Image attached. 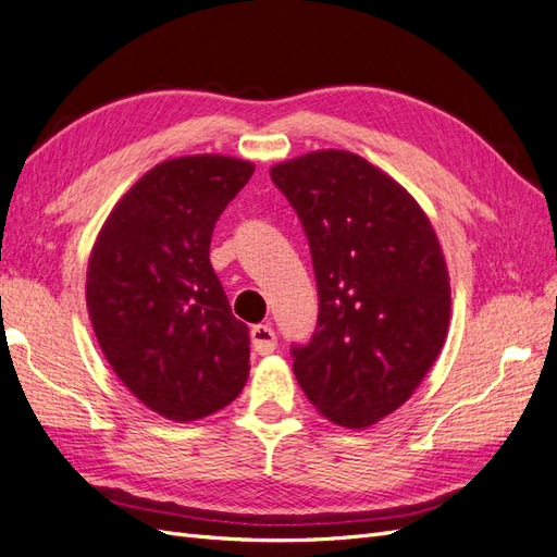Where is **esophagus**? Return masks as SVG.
Listing matches in <instances>:
<instances>
[{"label":"esophagus","mask_w":557,"mask_h":557,"mask_svg":"<svg viewBox=\"0 0 557 557\" xmlns=\"http://www.w3.org/2000/svg\"><path fill=\"white\" fill-rule=\"evenodd\" d=\"M251 346L259 355H270L277 348V334L270 324H253L251 326Z\"/></svg>","instance_id":"34e87169"}]
</instances>
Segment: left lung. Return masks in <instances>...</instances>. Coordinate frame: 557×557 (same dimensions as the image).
Listing matches in <instances>:
<instances>
[{"label":"left lung","mask_w":557,"mask_h":557,"mask_svg":"<svg viewBox=\"0 0 557 557\" xmlns=\"http://www.w3.org/2000/svg\"><path fill=\"white\" fill-rule=\"evenodd\" d=\"M310 247L318 324L294 374L326 419L364 428L409 400L449 326V275L431 221L381 169L346 150L273 166Z\"/></svg>","instance_id":"left-lung-1"}]
</instances>
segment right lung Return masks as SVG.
Instances as JSON below:
<instances>
[{
    "label": "right lung",
    "mask_w": 557,
    "mask_h": 557,
    "mask_svg": "<svg viewBox=\"0 0 557 557\" xmlns=\"http://www.w3.org/2000/svg\"><path fill=\"white\" fill-rule=\"evenodd\" d=\"M253 164L193 154L150 169L91 253L87 306L120 381L171 421L231 405L249 376V326L209 261L211 233Z\"/></svg>",
    "instance_id": "obj_1"
}]
</instances>
